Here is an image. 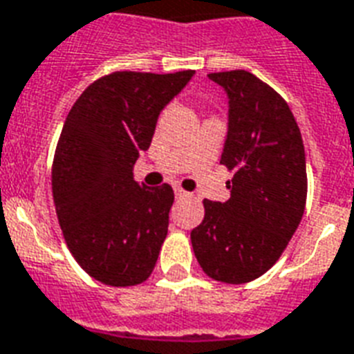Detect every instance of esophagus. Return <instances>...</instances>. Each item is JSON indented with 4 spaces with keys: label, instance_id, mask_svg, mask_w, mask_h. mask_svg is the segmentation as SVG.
I'll return each mask as SVG.
<instances>
[{
    "label": "esophagus",
    "instance_id": "1",
    "mask_svg": "<svg viewBox=\"0 0 354 354\" xmlns=\"http://www.w3.org/2000/svg\"><path fill=\"white\" fill-rule=\"evenodd\" d=\"M175 198H190V194L183 188H175Z\"/></svg>",
    "mask_w": 354,
    "mask_h": 354
}]
</instances>
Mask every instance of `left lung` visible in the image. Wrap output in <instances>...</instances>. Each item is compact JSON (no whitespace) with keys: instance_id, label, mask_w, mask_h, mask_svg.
Instances as JSON below:
<instances>
[{"instance_id":"left-lung-1","label":"left lung","mask_w":354,"mask_h":354,"mask_svg":"<svg viewBox=\"0 0 354 354\" xmlns=\"http://www.w3.org/2000/svg\"><path fill=\"white\" fill-rule=\"evenodd\" d=\"M227 95L220 164L233 169L230 199H205L190 233L199 267L212 280L246 283L272 267L306 205V155L288 102L246 71L211 73Z\"/></svg>"}]
</instances>
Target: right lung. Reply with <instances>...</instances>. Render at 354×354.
Wrapping results in <instances>:
<instances>
[{"label":"right lung","mask_w":354,"mask_h":354,"mask_svg":"<svg viewBox=\"0 0 354 354\" xmlns=\"http://www.w3.org/2000/svg\"><path fill=\"white\" fill-rule=\"evenodd\" d=\"M194 74H108L66 115L52 167L55 212L74 259L106 286H138L155 268L174 190L136 183L134 164Z\"/></svg>","instance_id":"1"}]
</instances>
